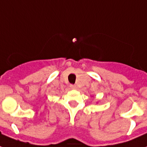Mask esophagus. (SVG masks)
<instances>
[{"instance_id":"esophagus-1","label":"esophagus","mask_w":147,"mask_h":147,"mask_svg":"<svg viewBox=\"0 0 147 147\" xmlns=\"http://www.w3.org/2000/svg\"><path fill=\"white\" fill-rule=\"evenodd\" d=\"M70 87H71V89H76V88H77L76 85H75V84H71V85H70Z\"/></svg>"}]
</instances>
